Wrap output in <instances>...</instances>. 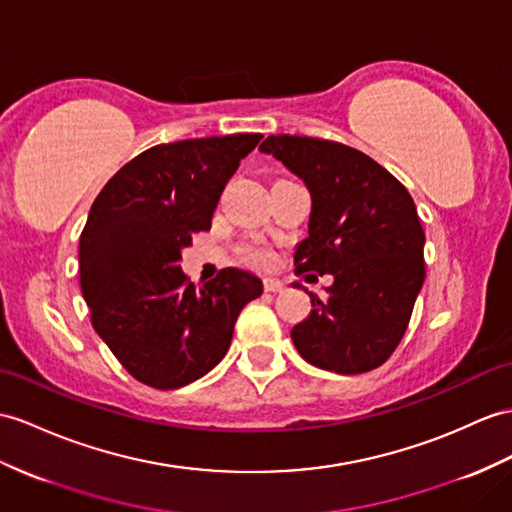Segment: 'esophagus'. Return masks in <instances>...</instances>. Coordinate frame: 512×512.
I'll use <instances>...</instances> for the list:
<instances>
[{
	"instance_id": "esophagus-1",
	"label": "esophagus",
	"mask_w": 512,
	"mask_h": 512,
	"mask_svg": "<svg viewBox=\"0 0 512 512\" xmlns=\"http://www.w3.org/2000/svg\"><path fill=\"white\" fill-rule=\"evenodd\" d=\"M284 286H286V282L280 278H265V291H269V293H280V291H284Z\"/></svg>"
}]
</instances>
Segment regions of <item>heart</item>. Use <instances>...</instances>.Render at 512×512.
I'll use <instances>...</instances> for the list:
<instances>
[{
    "label": "heart",
    "instance_id": "heart-1",
    "mask_svg": "<svg viewBox=\"0 0 512 512\" xmlns=\"http://www.w3.org/2000/svg\"><path fill=\"white\" fill-rule=\"evenodd\" d=\"M269 258L271 256H269V252H265V249H254V252H252V260L258 265H267Z\"/></svg>",
    "mask_w": 512,
    "mask_h": 512
}]
</instances>
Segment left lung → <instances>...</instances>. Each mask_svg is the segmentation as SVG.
Listing matches in <instances>:
<instances>
[{
	"instance_id": "obj_1",
	"label": "left lung",
	"mask_w": 512,
	"mask_h": 512,
	"mask_svg": "<svg viewBox=\"0 0 512 512\" xmlns=\"http://www.w3.org/2000/svg\"><path fill=\"white\" fill-rule=\"evenodd\" d=\"M258 149L310 193L295 273L332 276L326 297L306 291L313 310L291 330L299 356L343 376L380 367L400 345L426 280V234L413 197L376 160L343 143L271 134Z\"/></svg>"
}]
</instances>
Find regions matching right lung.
<instances>
[{
  "label": "right lung",
  "instance_id": "right-lung-1",
  "mask_svg": "<svg viewBox=\"0 0 512 512\" xmlns=\"http://www.w3.org/2000/svg\"><path fill=\"white\" fill-rule=\"evenodd\" d=\"M263 134H230L145 149L95 197L80 236V286L93 328L139 382L180 389L221 363L236 317L263 293L228 267L202 289L182 249L210 230L219 197Z\"/></svg>",
  "mask_w": 512,
  "mask_h": 512
}]
</instances>
